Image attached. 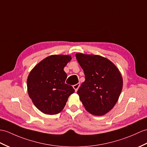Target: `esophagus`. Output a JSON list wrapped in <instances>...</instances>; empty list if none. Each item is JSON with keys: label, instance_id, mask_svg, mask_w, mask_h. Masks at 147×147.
<instances>
[{"label": "esophagus", "instance_id": "esophagus-1", "mask_svg": "<svg viewBox=\"0 0 147 147\" xmlns=\"http://www.w3.org/2000/svg\"><path fill=\"white\" fill-rule=\"evenodd\" d=\"M80 83H77V84H74V85H73V88L74 89V90H75V91H78V88H79V87H80Z\"/></svg>", "mask_w": 147, "mask_h": 147}]
</instances>
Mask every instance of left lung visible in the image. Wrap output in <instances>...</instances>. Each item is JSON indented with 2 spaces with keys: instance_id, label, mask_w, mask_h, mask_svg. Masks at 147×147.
I'll use <instances>...</instances> for the list:
<instances>
[{
  "instance_id": "obj_1",
  "label": "left lung",
  "mask_w": 147,
  "mask_h": 147,
  "mask_svg": "<svg viewBox=\"0 0 147 147\" xmlns=\"http://www.w3.org/2000/svg\"><path fill=\"white\" fill-rule=\"evenodd\" d=\"M83 69L85 81L77 93L85 110L95 116H102L114 107L123 88L120 71L107 58L94 54H76Z\"/></svg>"
}]
</instances>
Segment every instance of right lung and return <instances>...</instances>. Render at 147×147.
Masks as SVG:
<instances>
[{"label":"right lung","instance_id":"1","mask_svg":"<svg viewBox=\"0 0 147 147\" xmlns=\"http://www.w3.org/2000/svg\"><path fill=\"white\" fill-rule=\"evenodd\" d=\"M71 60L69 55H51L30 71L27 80V92L36 108L47 115H56L63 110L74 92L65 83L64 68Z\"/></svg>","mask_w":147,"mask_h":147}]
</instances>
